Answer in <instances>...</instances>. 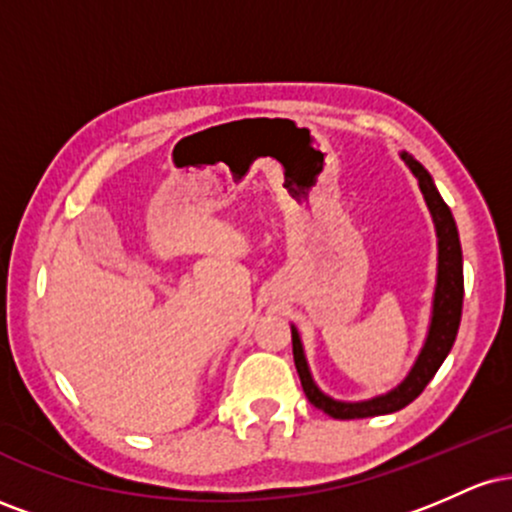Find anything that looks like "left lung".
Wrapping results in <instances>:
<instances>
[{
    "label": "left lung",
    "mask_w": 512,
    "mask_h": 512,
    "mask_svg": "<svg viewBox=\"0 0 512 512\" xmlns=\"http://www.w3.org/2000/svg\"><path fill=\"white\" fill-rule=\"evenodd\" d=\"M404 163H407L411 173L419 180L421 192L431 211L433 223H436V236H438V279H436V293H433V310H431V325H428V334L424 349H421L419 358L411 366L407 378L399 383L395 390L385 392L373 399H363V402H339V399L327 397L320 387L315 385L313 375H310L308 361H305L301 334L296 327H291L293 339V361H296L298 378H301L305 397L317 409L330 414L332 419H368V416L392 414L407 407L416 397L424 392V387L431 383L433 375L438 373L440 363L450 354L452 344H455L457 330H460V317H462V296H464V276H462V248L460 236H457L455 219L448 204L443 202L440 192L433 185V178L428 170L416 161L414 156L402 154Z\"/></svg>",
    "instance_id": "1"
}]
</instances>
